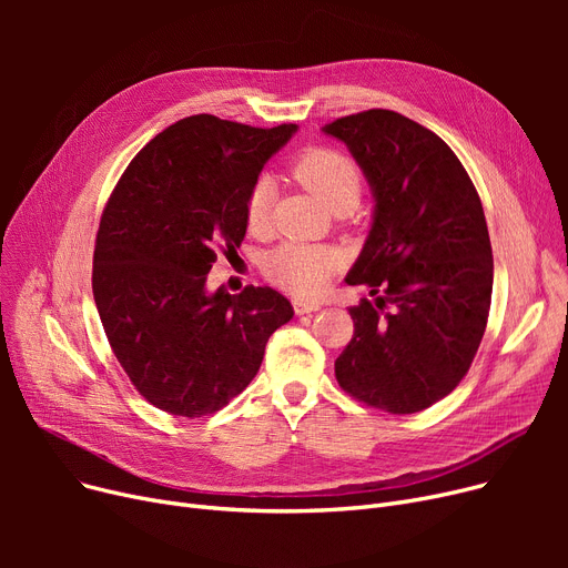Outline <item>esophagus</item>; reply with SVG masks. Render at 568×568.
I'll return each mask as SVG.
<instances>
[{"mask_svg": "<svg viewBox=\"0 0 568 568\" xmlns=\"http://www.w3.org/2000/svg\"><path fill=\"white\" fill-rule=\"evenodd\" d=\"M292 306H294V313H296V315L315 313V311H320V308H322L317 302H308V300H294V302H292Z\"/></svg>", "mask_w": 568, "mask_h": 568, "instance_id": "obj_1", "label": "esophagus"}]
</instances>
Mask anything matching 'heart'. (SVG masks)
<instances>
[{
    "instance_id": "obj_1",
    "label": "heart",
    "mask_w": 568,
    "mask_h": 568,
    "mask_svg": "<svg viewBox=\"0 0 568 568\" xmlns=\"http://www.w3.org/2000/svg\"><path fill=\"white\" fill-rule=\"evenodd\" d=\"M296 182L306 186L326 209L336 214L352 212L364 193V174L354 159L336 149L313 146L292 163ZM274 184L260 176L246 197V223L255 234L272 227ZM341 266V253L332 246L287 242L274 248L264 260L266 278L296 296H317L329 285Z\"/></svg>"
}]
</instances>
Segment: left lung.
Listing matches in <instances>:
<instances>
[{
	"label": "left lung",
	"instance_id": "obj_1",
	"mask_svg": "<svg viewBox=\"0 0 568 568\" xmlns=\"http://www.w3.org/2000/svg\"><path fill=\"white\" fill-rule=\"evenodd\" d=\"M347 144L373 191V225L345 276L371 300L336 359L343 389L371 407L414 414L449 396L481 345L493 248L484 206L439 135L394 110L322 129Z\"/></svg>",
	"mask_w": 568,
	"mask_h": 568
}]
</instances>
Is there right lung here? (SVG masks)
Wrapping results in <instances>:
<instances>
[{
  "mask_svg": "<svg viewBox=\"0 0 568 568\" xmlns=\"http://www.w3.org/2000/svg\"><path fill=\"white\" fill-rule=\"evenodd\" d=\"M296 124L255 129L214 114L146 142L119 179L94 248V302L140 396L174 416L214 414L257 375L294 308L272 287L206 290L219 248L246 234V197Z\"/></svg>",
  "mask_w": 568,
  "mask_h": 568,
  "instance_id": "right-lung-1",
  "label": "right lung"
}]
</instances>
